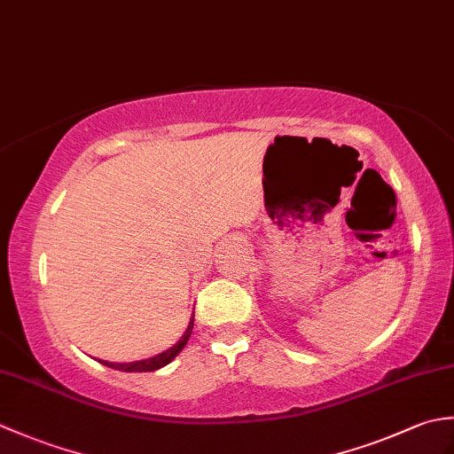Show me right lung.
<instances>
[{"instance_id": "add662e5", "label": "right lung", "mask_w": 454, "mask_h": 454, "mask_svg": "<svg viewBox=\"0 0 454 454\" xmlns=\"http://www.w3.org/2000/svg\"><path fill=\"white\" fill-rule=\"evenodd\" d=\"M192 322H195V312H192L191 322H189L187 330H185V333H183L181 340L173 347H169V349H166L156 356H150V359H144V361H134V363H109V361H101V359H99V363L105 364V366H111V369H114V371H122V372H152V371H158V369H161V366H166L173 359H176V356L181 353L183 347L187 345L189 337L192 333Z\"/></svg>"}]
</instances>
